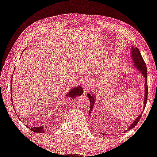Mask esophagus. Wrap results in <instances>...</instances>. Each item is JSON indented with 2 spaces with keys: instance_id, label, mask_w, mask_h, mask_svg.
Masks as SVG:
<instances>
[{
  "instance_id": "34e87169",
  "label": "esophagus",
  "mask_w": 157,
  "mask_h": 157,
  "mask_svg": "<svg viewBox=\"0 0 157 157\" xmlns=\"http://www.w3.org/2000/svg\"><path fill=\"white\" fill-rule=\"evenodd\" d=\"M82 85L84 89H87L89 86V82L87 79H85V80L82 82Z\"/></svg>"
}]
</instances>
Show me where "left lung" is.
Masks as SVG:
<instances>
[{"instance_id":"8db88e82","label":"left lung","mask_w":157,"mask_h":157,"mask_svg":"<svg viewBox=\"0 0 157 157\" xmlns=\"http://www.w3.org/2000/svg\"><path fill=\"white\" fill-rule=\"evenodd\" d=\"M131 59H132V61H133V66L136 67V68L138 70V71H140V73L143 75L144 78H145V94H144V104H143V108H145L147 103V93H148V88H147V67H146V64L144 61L143 57H142L140 52L139 51V49H138V47H131ZM88 98H89V102H90V108H89V115L91 114V112L93 110L94 106L96 103V101H95V98L96 96L94 94H87ZM144 110V108H143ZM142 113L138 115V117H136V119L134 120L132 124H131L130 126H128V128H127L128 130H131L133 128L135 127L136 126V124H138V122L140 120V119L141 117ZM125 131H124L125 133ZM108 135V134H107Z\"/></svg>"}]
</instances>
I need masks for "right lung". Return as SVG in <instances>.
Returning <instances> with one entry per match:
<instances>
[{
	"label": "right lung",
	"mask_w": 157,
	"mask_h": 157,
	"mask_svg": "<svg viewBox=\"0 0 157 157\" xmlns=\"http://www.w3.org/2000/svg\"><path fill=\"white\" fill-rule=\"evenodd\" d=\"M11 82H12V80H11ZM10 90H11V93H12V84H11ZM83 92H84L83 89L81 86H75V87H73L71 89H70L68 93H67V94H66L65 97L66 98H75L77 96L82 95V94H83ZM12 105H13V104H12ZM29 128L31 129L32 131H33V132H35V133H44L45 132V130H44L43 126H36V127H31V126H30V127H29Z\"/></svg>",
	"instance_id": "obj_1"
}]
</instances>
